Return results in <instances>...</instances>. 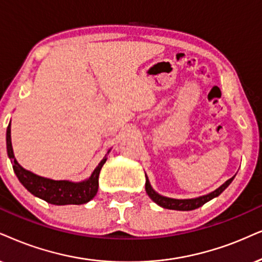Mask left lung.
Instances as JSON below:
<instances>
[{"label":"left lung","instance_id":"1","mask_svg":"<svg viewBox=\"0 0 262 262\" xmlns=\"http://www.w3.org/2000/svg\"><path fill=\"white\" fill-rule=\"evenodd\" d=\"M146 177V183H145V190H146V193L148 194V197L151 198L152 201L155 202L156 204H158L162 208H165V209H171V210H181V211H188V210H193L197 209L203 205L207 202H209L213 200V198L217 197L219 194L223 193V192L226 190L228 187V185L232 183V180L234 177L231 179H228L227 181L221 185L220 187H217L216 190L211 191L210 193L203 194V196L196 197V198H187V200H177V198H170V197H165L162 196V194L156 192L154 188H152L150 180H148L147 175L145 174Z\"/></svg>","mask_w":262,"mask_h":262}]
</instances>
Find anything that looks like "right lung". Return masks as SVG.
<instances>
[{
  "instance_id": "add662e5",
  "label": "right lung",
  "mask_w": 262,
  "mask_h": 262,
  "mask_svg": "<svg viewBox=\"0 0 262 262\" xmlns=\"http://www.w3.org/2000/svg\"><path fill=\"white\" fill-rule=\"evenodd\" d=\"M6 144H7V155L12 162L13 170L19 179L23 186L34 196L41 198L47 203L54 205H66V204H84L94 198L99 188V174L102 165L107 160V154L100 161L95 169L93 170L91 177L82 181H70V180H53L45 177L32 173L25 168H23L18 161L15 160L14 152L12 146L11 138V122H9L7 133H6Z\"/></svg>"
}]
</instances>
